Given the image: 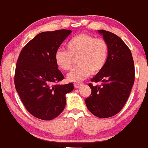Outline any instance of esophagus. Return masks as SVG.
Instances as JSON below:
<instances>
[{
    "mask_svg": "<svg viewBox=\"0 0 148 148\" xmlns=\"http://www.w3.org/2000/svg\"><path fill=\"white\" fill-rule=\"evenodd\" d=\"M81 86V84H74V88H79L80 86Z\"/></svg>",
    "mask_w": 148,
    "mask_h": 148,
    "instance_id": "obj_1",
    "label": "esophagus"
}]
</instances>
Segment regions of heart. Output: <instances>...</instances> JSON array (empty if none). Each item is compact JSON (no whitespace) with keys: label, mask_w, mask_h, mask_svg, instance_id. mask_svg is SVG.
I'll return each instance as SVG.
<instances>
[{"label":"heart","mask_w":148,"mask_h":148,"mask_svg":"<svg viewBox=\"0 0 148 148\" xmlns=\"http://www.w3.org/2000/svg\"><path fill=\"white\" fill-rule=\"evenodd\" d=\"M67 51L58 49L54 60L58 68L64 71L70 69L72 58H76V66L67 75L71 82H81L92 74L104 67L108 56V45L103 39L81 33L67 42Z\"/></svg>","instance_id":"b5f03b06"}]
</instances>
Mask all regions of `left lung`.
Instances as JSON below:
<instances>
[{"label":"left lung","instance_id":"8db88e82","mask_svg":"<svg viewBox=\"0 0 148 148\" xmlns=\"http://www.w3.org/2000/svg\"><path fill=\"white\" fill-rule=\"evenodd\" d=\"M108 45V56L104 67L91 79L101 86L89 84L91 95L86 99L88 109L98 118L116 115L126 103L135 77L130 49L121 38L106 30H98Z\"/></svg>","mask_w":148,"mask_h":148}]
</instances>
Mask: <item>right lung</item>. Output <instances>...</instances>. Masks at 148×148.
Segmentation results:
<instances>
[{
	"label": "right lung",
	"instance_id": "obj_1",
	"mask_svg": "<svg viewBox=\"0 0 148 148\" xmlns=\"http://www.w3.org/2000/svg\"><path fill=\"white\" fill-rule=\"evenodd\" d=\"M69 30L42 32L21 50L16 65L14 84L25 108L35 118L51 120L63 111L66 94L74 90L72 83L58 85L64 79L54 55Z\"/></svg>",
	"mask_w": 148,
	"mask_h": 148
}]
</instances>
